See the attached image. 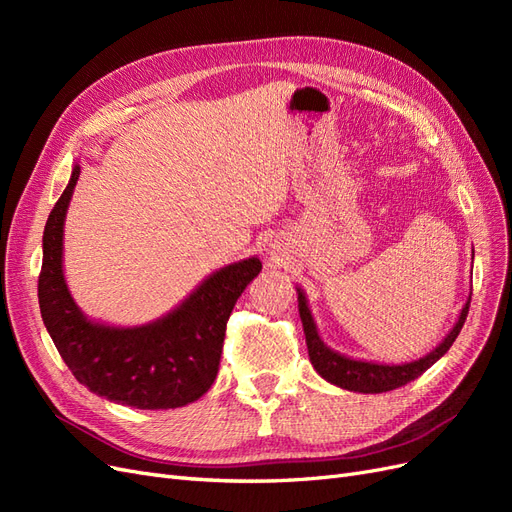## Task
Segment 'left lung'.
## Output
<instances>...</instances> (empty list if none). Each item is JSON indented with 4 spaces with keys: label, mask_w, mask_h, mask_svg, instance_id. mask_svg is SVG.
Returning <instances> with one entry per match:
<instances>
[{
    "label": "left lung",
    "mask_w": 512,
    "mask_h": 512,
    "mask_svg": "<svg viewBox=\"0 0 512 512\" xmlns=\"http://www.w3.org/2000/svg\"><path fill=\"white\" fill-rule=\"evenodd\" d=\"M297 292H299V314H301L303 331H305L309 361H312L314 369L324 380L339 386V389L356 391V393H386V391L399 389V386H404L421 376L423 371H427L433 363L442 359V356L448 352V348L453 346L470 309V301H468L463 305L451 333L442 339L440 346H436L427 356H423V359L412 361V363H401V365H384V363L356 361V359H350V356L331 350L318 335L316 322L312 318V312H309L303 290L297 288Z\"/></svg>",
    "instance_id": "8db88e82"
}]
</instances>
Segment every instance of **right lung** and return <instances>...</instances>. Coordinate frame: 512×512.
Here are the masks:
<instances>
[{
  "label": "right lung",
  "mask_w": 512,
  "mask_h": 512,
  "mask_svg": "<svg viewBox=\"0 0 512 512\" xmlns=\"http://www.w3.org/2000/svg\"><path fill=\"white\" fill-rule=\"evenodd\" d=\"M79 175L76 164L44 226L38 277L44 327L74 378L91 393L138 410L188 406L218 376L226 322L262 262L252 256L211 273L173 312L143 327L89 320L64 277V222Z\"/></svg>",
  "instance_id": "1"
}]
</instances>
